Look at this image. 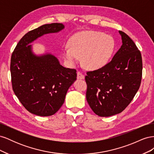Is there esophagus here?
<instances>
[{"label": "esophagus", "mask_w": 154, "mask_h": 154, "mask_svg": "<svg viewBox=\"0 0 154 154\" xmlns=\"http://www.w3.org/2000/svg\"><path fill=\"white\" fill-rule=\"evenodd\" d=\"M84 78H85L84 75H83V74L81 72L78 71L77 72V79H80V80H83V79H84Z\"/></svg>", "instance_id": "esophagus-1"}]
</instances>
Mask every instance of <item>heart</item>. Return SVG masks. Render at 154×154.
I'll use <instances>...</instances> for the list:
<instances>
[{
    "instance_id": "b5f03b06",
    "label": "heart",
    "mask_w": 154,
    "mask_h": 154,
    "mask_svg": "<svg viewBox=\"0 0 154 154\" xmlns=\"http://www.w3.org/2000/svg\"><path fill=\"white\" fill-rule=\"evenodd\" d=\"M70 48H66L63 56L71 65L83 58L85 66L96 70L108 63L112 55L115 42L110 35L103 32L85 31L78 32L69 40Z\"/></svg>"
}]
</instances>
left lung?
Returning a JSON list of instances; mask_svg holds the SVG:
<instances>
[{"label":"left lung","mask_w":154,"mask_h":154,"mask_svg":"<svg viewBox=\"0 0 154 154\" xmlns=\"http://www.w3.org/2000/svg\"><path fill=\"white\" fill-rule=\"evenodd\" d=\"M122 45L106 66L87 72L86 98L91 109L101 117L123 111L141 85L143 63L140 51L130 37L119 31Z\"/></svg>","instance_id":"obj_1"}]
</instances>
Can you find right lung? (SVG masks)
I'll return each mask as SVG.
<instances>
[{"instance_id":"1","label":"right lung","mask_w":154,"mask_h":154,"mask_svg":"<svg viewBox=\"0 0 154 154\" xmlns=\"http://www.w3.org/2000/svg\"><path fill=\"white\" fill-rule=\"evenodd\" d=\"M64 28L60 23L44 24L29 31L18 42L11 58L13 90L25 109L39 116L54 114L64 103L69 87L76 80V71L60 64L47 53L37 56L29 44L45 34Z\"/></svg>"}]
</instances>
